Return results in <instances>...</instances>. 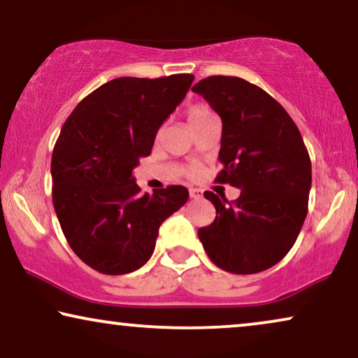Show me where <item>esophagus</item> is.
Masks as SVG:
<instances>
[{"instance_id":"1","label":"esophagus","mask_w":358,"mask_h":358,"mask_svg":"<svg viewBox=\"0 0 358 358\" xmlns=\"http://www.w3.org/2000/svg\"><path fill=\"white\" fill-rule=\"evenodd\" d=\"M189 195L192 199H200V197H203V190L202 189H197V187H190L189 189Z\"/></svg>"}]
</instances>
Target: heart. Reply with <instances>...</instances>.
<instances>
[{
	"label": "heart",
	"mask_w": 358,
	"mask_h": 358,
	"mask_svg": "<svg viewBox=\"0 0 358 358\" xmlns=\"http://www.w3.org/2000/svg\"><path fill=\"white\" fill-rule=\"evenodd\" d=\"M210 117H215L213 112L210 110L208 106L205 104H192L187 109V120H189V125L192 127V129H195V127L202 124V122H205L207 119H210Z\"/></svg>",
	"instance_id": "1"
}]
</instances>
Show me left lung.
I'll list each match as a JSON object with an SVG mask.
<instances>
[{
  "label": "left lung",
  "mask_w": 358,
  "mask_h": 358,
  "mask_svg": "<svg viewBox=\"0 0 358 358\" xmlns=\"http://www.w3.org/2000/svg\"><path fill=\"white\" fill-rule=\"evenodd\" d=\"M222 117L223 169L217 182L241 189L236 200L205 192L217 210L199 229L210 261L231 273L280 262L308 213L311 161L301 134L271 94L236 76H208L192 87Z\"/></svg>",
  "instance_id": "1"
}]
</instances>
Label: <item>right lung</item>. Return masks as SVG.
<instances>
[{
  "label": "right lung",
  "mask_w": 358,
  "mask_h": 358,
  "mask_svg": "<svg viewBox=\"0 0 358 358\" xmlns=\"http://www.w3.org/2000/svg\"><path fill=\"white\" fill-rule=\"evenodd\" d=\"M192 81L185 73L115 78L63 124L52 153L53 207L70 248L94 271L124 275L145 266L161 223L187 202L182 185L141 194L131 171Z\"/></svg>",
  "instance_id": "right-lung-1"
}]
</instances>
